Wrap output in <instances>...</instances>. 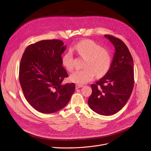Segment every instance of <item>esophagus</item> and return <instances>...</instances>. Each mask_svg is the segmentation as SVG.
<instances>
[{"label": "esophagus", "instance_id": "34e87169", "mask_svg": "<svg viewBox=\"0 0 151 151\" xmlns=\"http://www.w3.org/2000/svg\"><path fill=\"white\" fill-rule=\"evenodd\" d=\"M83 86L82 84H76V89H79L80 88H82Z\"/></svg>", "mask_w": 151, "mask_h": 151}]
</instances>
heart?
<instances>
[{
  "mask_svg": "<svg viewBox=\"0 0 151 151\" xmlns=\"http://www.w3.org/2000/svg\"><path fill=\"white\" fill-rule=\"evenodd\" d=\"M72 50L86 59L83 65L84 69L76 70L70 75V78L72 82L86 84L92 81L96 75L101 77L108 72L112 62L111 54L108 49L101 47L92 40L86 39L78 42ZM62 63L67 70L73 71V52L67 51L63 54Z\"/></svg>",
  "mask_w": 151,
  "mask_h": 151,
  "instance_id": "b5f03b06",
  "label": "heart"
}]
</instances>
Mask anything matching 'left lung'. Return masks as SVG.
<instances>
[{
    "instance_id": "1",
    "label": "left lung",
    "mask_w": 151,
    "mask_h": 151,
    "mask_svg": "<svg viewBox=\"0 0 151 151\" xmlns=\"http://www.w3.org/2000/svg\"><path fill=\"white\" fill-rule=\"evenodd\" d=\"M105 37L114 45L115 52L108 72L91 85L92 93L88 103L94 112L110 116L119 111L129 100L134 86V69L132 55L126 45L112 35Z\"/></svg>"
}]
</instances>
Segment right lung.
<instances>
[{
    "label": "right lung",
    "instance_id": "1",
    "mask_svg": "<svg viewBox=\"0 0 151 151\" xmlns=\"http://www.w3.org/2000/svg\"><path fill=\"white\" fill-rule=\"evenodd\" d=\"M65 49L60 40H45L28 46L22 55L19 83L26 100L39 112L64 108L75 90L74 83H62L68 76L62 63Z\"/></svg>",
    "mask_w": 151,
    "mask_h": 151
}]
</instances>
